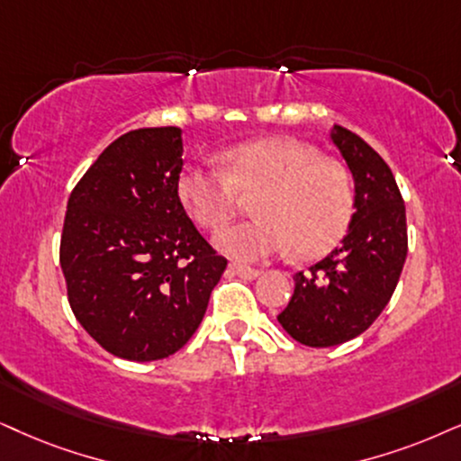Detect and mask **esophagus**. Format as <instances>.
Masks as SVG:
<instances>
[{
  "instance_id": "esophagus-1",
  "label": "esophagus",
  "mask_w": 461,
  "mask_h": 461,
  "mask_svg": "<svg viewBox=\"0 0 461 461\" xmlns=\"http://www.w3.org/2000/svg\"><path fill=\"white\" fill-rule=\"evenodd\" d=\"M230 270L238 274L240 278H247V281H253V278H258L261 274L258 267H249V266H242V264H230Z\"/></svg>"
}]
</instances>
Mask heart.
Returning a JSON list of instances; mask_svg holds the SVG:
<instances>
[{
    "label": "heart",
    "mask_w": 461,
    "mask_h": 461,
    "mask_svg": "<svg viewBox=\"0 0 461 461\" xmlns=\"http://www.w3.org/2000/svg\"><path fill=\"white\" fill-rule=\"evenodd\" d=\"M183 206L195 223L219 231L255 195L258 219L217 236L223 253L259 261L294 247L302 259L321 258L347 234L355 212L353 180L336 159L311 144L261 138L225 150V172L187 166L176 180Z\"/></svg>",
    "instance_id": "obj_1"
}]
</instances>
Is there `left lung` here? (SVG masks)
Listing matches in <instances>:
<instances>
[{"mask_svg": "<svg viewBox=\"0 0 461 461\" xmlns=\"http://www.w3.org/2000/svg\"><path fill=\"white\" fill-rule=\"evenodd\" d=\"M331 142L355 183V212L342 244L294 276L278 314L283 330L306 347H336L376 321L392 300L409 250L406 208L392 170L357 133L334 125Z\"/></svg>", "mask_w": 461, "mask_h": 461, "instance_id": "obj_1", "label": "left lung"}]
</instances>
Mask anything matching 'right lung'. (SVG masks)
<instances>
[{
  "mask_svg": "<svg viewBox=\"0 0 461 461\" xmlns=\"http://www.w3.org/2000/svg\"><path fill=\"white\" fill-rule=\"evenodd\" d=\"M183 131L116 138L68 200L59 261L74 317L108 353L170 357L202 323L227 259L180 203Z\"/></svg>",
  "mask_w": 461,
  "mask_h": 461,
  "instance_id": "add662e5",
  "label": "right lung"
}]
</instances>
